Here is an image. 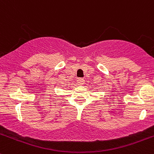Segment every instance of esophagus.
I'll return each instance as SVG.
<instances>
[{"mask_svg":"<svg viewBox=\"0 0 154 154\" xmlns=\"http://www.w3.org/2000/svg\"><path fill=\"white\" fill-rule=\"evenodd\" d=\"M77 84H78V85H83V84H84V83H85L84 79H83V78H77Z\"/></svg>","mask_w":154,"mask_h":154,"instance_id":"obj_1","label":"esophagus"}]
</instances>
